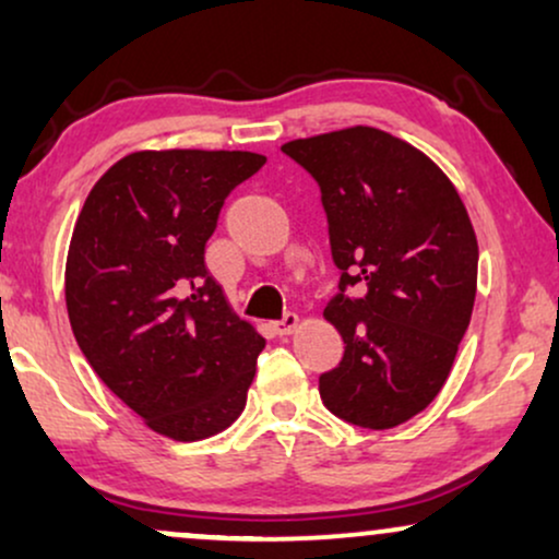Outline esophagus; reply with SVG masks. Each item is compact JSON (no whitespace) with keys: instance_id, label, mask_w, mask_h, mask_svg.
<instances>
[{"instance_id":"obj_1","label":"esophagus","mask_w":559,"mask_h":559,"mask_svg":"<svg viewBox=\"0 0 559 559\" xmlns=\"http://www.w3.org/2000/svg\"><path fill=\"white\" fill-rule=\"evenodd\" d=\"M297 325H300V318H297L295 312H285V318L274 323V331H277L280 335H289L297 331Z\"/></svg>"}]
</instances>
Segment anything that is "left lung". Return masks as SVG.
Here are the masks:
<instances>
[{
	"label": "left lung",
	"instance_id": "8db88e82",
	"mask_svg": "<svg viewBox=\"0 0 559 559\" xmlns=\"http://www.w3.org/2000/svg\"><path fill=\"white\" fill-rule=\"evenodd\" d=\"M318 180L341 293L325 320L346 350L320 377L335 417L389 430L440 394L471 323L478 241L468 211L425 152L377 127L282 144Z\"/></svg>",
	"mask_w": 559,
	"mask_h": 559
}]
</instances>
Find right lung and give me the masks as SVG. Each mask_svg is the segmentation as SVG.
Listing matches in <instances>:
<instances>
[{"label": "right lung", "mask_w": 559, "mask_h": 559, "mask_svg": "<svg viewBox=\"0 0 559 559\" xmlns=\"http://www.w3.org/2000/svg\"><path fill=\"white\" fill-rule=\"evenodd\" d=\"M266 163L241 150H140L75 218L66 308L98 379L157 435L195 442L247 407L264 338L205 270L228 193Z\"/></svg>", "instance_id": "add662e5"}]
</instances>
